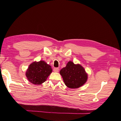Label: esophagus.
I'll list each match as a JSON object with an SVG mask.
<instances>
[{
    "instance_id": "34e87169",
    "label": "esophagus",
    "mask_w": 121,
    "mask_h": 121,
    "mask_svg": "<svg viewBox=\"0 0 121 121\" xmlns=\"http://www.w3.org/2000/svg\"><path fill=\"white\" fill-rule=\"evenodd\" d=\"M53 71L54 72H58L59 71V69H58V68H54L53 69Z\"/></svg>"
}]
</instances>
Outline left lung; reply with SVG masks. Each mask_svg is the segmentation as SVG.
I'll return each instance as SVG.
<instances>
[{"instance_id": "8db88e82", "label": "left lung", "mask_w": 121, "mask_h": 121, "mask_svg": "<svg viewBox=\"0 0 121 121\" xmlns=\"http://www.w3.org/2000/svg\"><path fill=\"white\" fill-rule=\"evenodd\" d=\"M64 83L69 88L75 89L81 87L88 79V74L81 65L75 64L69 61L66 66L60 72Z\"/></svg>"}]
</instances>
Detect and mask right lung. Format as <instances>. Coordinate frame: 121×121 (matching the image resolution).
I'll return each instance as SVG.
<instances>
[{"mask_svg":"<svg viewBox=\"0 0 121 121\" xmlns=\"http://www.w3.org/2000/svg\"><path fill=\"white\" fill-rule=\"evenodd\" d=\"M52 67L43 60L31 63L26 72L27 79L35 85H40L44 82L52 73Z\"/></svg>","mask_w":121,"mask_h":121,"instance_id":"1","label":"right lung"}]
</instances>
